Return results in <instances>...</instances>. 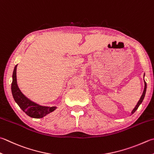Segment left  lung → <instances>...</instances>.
Wrapping results in <instances>:
<instances>
[{"mask_svg":"<svg viewBox=\"0 0 154 154\" xmlns=\"http://www.w3.org/2000/svg\"><path fill=\"white\" fill-rule=\"evenodd\" d=\"M144 76H145V74H144ZM144 84H145V86H144V90H143V93H142V95H141V98H140V99L139 100L138 103H137V104H136V106H135V108L133 109V111H132V112H131V114H133V113H134V112L136 111V110H137V109H138L139 106L140 105L141 103H142V101H143V100L144 97H145V94H146V88H147V84H146V81H145V80H144Z\"/></svg>","mask_w":154,"mask_h":154,"instance_id":"left-lung-1","label":"left lung"}]
</instances>
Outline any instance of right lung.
Wrapping results in <instances>:
<instances>
[{
	"instance_id": "add662e5",
	"label": "right lung",
	"mask_w": 154,
	"mask_h": 154,
	"mask_svg": "<svg viewBox=\"0 0 154 154\" xmlns=\"http://www.w3.org/2000/svg\"><path fill=\"white\" fill-rule=\"evenodd\" d=\"M17 67L15 66L13 74V82L11 84V91H12L14 100L23 111L28 116L35 119H39L45 117L49 113L56 110V106H43L39 105L25 97L20 91L17 83Z\"/></svg>"
}]
</instances>
